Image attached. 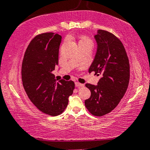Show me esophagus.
<instances>
[{
	"mask_svg": "<svg viewBox=\"0 0 150 150\" xmlns=\"http://www.w3.org/2000/svg\"><path fill=\"white\" fill-rule=\"evenodd\" d=\"M75 86L76 87H83L84 84L83 83H80L79 82H75Z\"/></svg>",
	"mask_w": 150,
	"mask_h": 150,
	"instance_id": "obj_1",
	"label": "esophagus"
}]
</instances>
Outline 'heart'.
Instances as JSON below:
<instances>
[{
  "label": "heart",
  "instance_id": "b5f03b06",
  "mask_svg": "<svg viewBox=\"0 0 150 150\" xmlns=\"http://www.w3.org/2000/svg\"><path fill=\"white\" fill-rule=\"evenodd\" d=\"M79 43L80 44H90V45H93V43H92V41L90 38H88V37H86V36H83L81 37V39L79 42Z\"/></svg>",
  "mask_w": 150,
  "mask_h": 150
}]
</instances>
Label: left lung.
Segmentation results:
<instances>
[{"instance_id":"1","label":"left lung","mask_w":150,"mask_h":150,"mask_svg":"<svg viewBox=\"0 0 150 150\" xmlns=\"http://www.w3.org/2000/svg\"><path fill=\"white\" fill-rule=\"evenodd\" d=\"M97 51L89 73L101 75L97 86L86 83L91 96L85 100L89 112L103 116L113 110L127 90L130 79L129 60L123 44L113 34L98 30L94 36Z\"/></svg>"}]
</instances>
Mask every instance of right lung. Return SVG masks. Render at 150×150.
Returning <instances> with one entry per match:
<instances>
[{
	"label": "right lung",
	"instance_id": "obj_1",
	"mask_svg": "<svg viewBox=\"0 0 150 150\" xmlns=\"http://www.w3.org/2000/svg\"><path fill=\"white\" fill-rule=\"evenodd\" d=\"M62 37L54 33L38 35L25 52L22 80L28 98L40 111L56 116L62 113L75 89L73 81L57 80L52 71L58 64Z\"/></svg>",
	"mask_w": 150,
	"mask_h": 150
}]
</instances>
